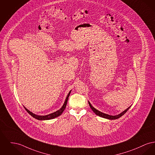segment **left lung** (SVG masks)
Listing matches in <instances>:
<instances>
[{"label":"left lung","mask_w":155,"mask_h":155,"mask_svg":"<svg viewBox=\"0 0 155 155\" xmlns=\"http://www.w3.org/2000/svg\"><path fill=\"white\" fill-rule=\"evenodd\" d=\"M88 104H89V105L90 107L92 110H93V112L98 116H100L102 118H104L108 119H110V120H113V119H118L121 117L122 115H124L127 112V110L130 108V106L129 107H128L127 109H125L124 111H123L122 112H121L120 114H119L118 115H110L108 114H104L102 112L99 111L98 110H97V109H95V108H94L92 105H91V103L88 101Z\"/></svg>","instance_id":"1"}]
</instances>
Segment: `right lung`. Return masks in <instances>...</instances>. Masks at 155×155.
Segmentation results:
<instances>
[{
    "label": "right lung",
    "instance_id": "right-lung-1",
    "mask_svg": "<svg viewBox=\"0 0 155 155\" xmlns=\"http://www.w3.org/2000/svg\"><path fill=\"white\" fill-rule=\"evenodd\" d=\"M71 91H70L69 93H68V94L67 95V97H66V99H65V100L64 101V104H63V105L62 106V107H61L60 109H59V110L55 111V112H53V113L50 114H48V115H43V116H42V115H36V114H33V112H30L29 110H28V109H27L26 108H25V107H25V109L26 110V111L28 112V113L31 117H33V118L37 119H38V120H49V119H52L57 118V117H59L60 115H61V114L63 112L64 109L65 108L66 105H67V101H68V97H69V96H70V93H71Z\"/></svg>",
    "mask_w": 155,
    "mask_h": 155
}]
</instances>
